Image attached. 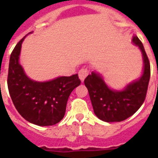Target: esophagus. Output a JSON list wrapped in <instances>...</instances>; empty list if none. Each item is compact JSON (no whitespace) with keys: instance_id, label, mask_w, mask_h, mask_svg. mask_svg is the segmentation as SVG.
I'll return each instance as SVG.
<instances>
[{"instance_id":"34e87169","label":"esophagus","mask_w":158,"mask_h":158,"mask_svg":"<svg viewBox=\"0 0 158 158\" xmlns=\"http://www.w3.org/2000/svg\"><path fill=\"white\" fill-rule=\"evenodd\" d=\"M88 74H89V69H87V68H82L79 71V79H81V81L83 82H84V79L88 76Z\"/></svg>"}]
</instances>
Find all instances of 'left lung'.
<instances>
[{
	"instance_id": "obj_1",
	"label": "left lung",
	"mask_w": 158,
	"mask_h": 158,
	"mask_svg": "<svg viewBox=\"0 0 158 158\" xmlns=\"http://www.w3.org/2000/svg\"><path fill=\"white\" fill-rule=\"evenodd\" d=\"M133 43L142 52L143 73L139 80L130 84L122 91L111 90L99 74L92 73L84 79L94 113L106 122H120L133 115L143 103L150 79V63L142 42L137 36Z\"/></svg>"
}]
</instances>
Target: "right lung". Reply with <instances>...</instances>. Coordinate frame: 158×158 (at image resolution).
<instances>
[{"instance_id": "right-lung-1", "label": "right lung", "mask_w": 158, "mask_h": 158, "mask_svg": "<svg viewBox=\"0 0 158 158\" xmlns=\"http://www.w3.org/2000/svg\"><path fill=\"white\" fill-rule=\"evenodd\" d=\"M24 38L17 43L10 58L7 84L11 100L28 122L40 126L56 125L64 117L69 95L81 81L77 74L48 82L28 79L19 63Z\"/></svg>"}]
</instances>
